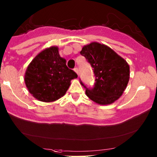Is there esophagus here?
<instances>
[{
    "instance_id": "1",
    "label": "esophagus",
    "mask_w": 157,
    "mask_h": 157,
    "mask_svg": "<svg viewBox=\"0 0 157 157\" xmlns=\"http://www.w3.org/2000/svg\"><path fill=\"white\" fill-rule=\"evenodd\" d=\"M74 71H75V73H77V74L78 75V68H77V67H75V68H74Z\"/></svg>"
}]
</instances>
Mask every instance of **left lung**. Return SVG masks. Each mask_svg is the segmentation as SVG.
<instances>
[{
  "instance_id": "8db88e82",
  "label": "left lung",
  "mask_w": 157,
  "mask_h": 157,
  "mask_svg": "<svg viewBox=\"0 0 157 157\" xmlns=\"http://www.w3.org/2000/svg\"><path fill=\"white\" fill-rule=\"evenodd\" d=\"M80 54L90 63L95 75V83L92 90L81 82L86 89L88 98L102 105L117 101L128 84L129 64L109 46L98 42L84 46Z\"/></svg>"
}]
</instances>
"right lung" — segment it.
Listing matches in <instances>:
<instances>
[{
	"instance_id": "obj_1",
	"label": "right lung",
	"mask_w": 157,
	"mask_h": 157,
	"mask_svg": "<svg viewBox=\"0 0 157 157\" xmlns=\"http://www.w3.org/2000/svg\"><path fill=\"white\" fill-rule=\"evenodd\" d=\"M76 73L66 65L56 46L46 48L30 62L25 74V83L30 94L41 102L59 100L68 90Z\"/></svg>"
}]
</instances>
